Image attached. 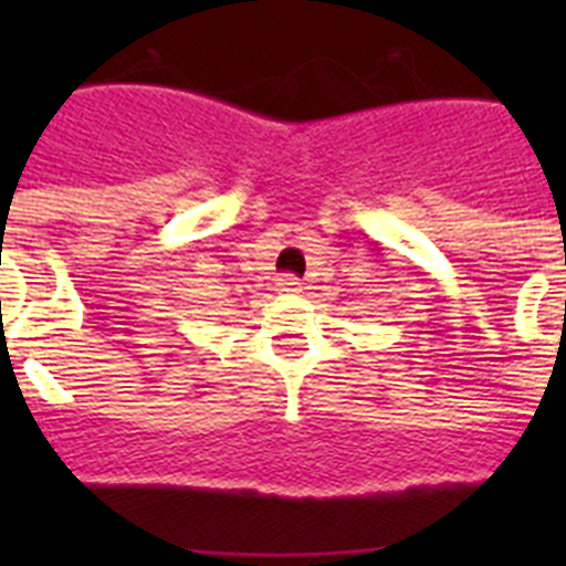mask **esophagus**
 <instances>
[{"mask_svg":"<svg viewBox=\"0 0 566 566\" xmlns=\"http://www.w3.org/2000/svg\"><path fill=\"white\" fill-rule=\"evenodd\" d=\"M277 292H286V294L300 292V280L292 277V274H286V277H280L277 280Z\"/></svg>","mask_w":566,"mask_h":566,"instance_id":"1","label":"esophagus"}]
</instances>
